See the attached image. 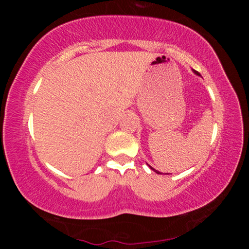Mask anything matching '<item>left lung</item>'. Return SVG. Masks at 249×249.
Here are the masks:
<instances>
[{
  "label": "left lung",
  "instance_id": "obj_1",
  "mask_svg": "<svg viewBox=\"0 0 249 249\" xmlns=\"http://www.w3.org/2000/svg\"><path fill=\"white\" fill-rule=\"evenodd\" d=\"M195 72H196V74H200L199 72H197V71H195ZM150 169H153V168H151V167H150ZM153 170H154V171H156V172H157V174H160V172H159V171H157V170H155V169H153Z\"/></svg>",
  "mask_w": 249,
  "mask_h": 249
}]
</instances>
